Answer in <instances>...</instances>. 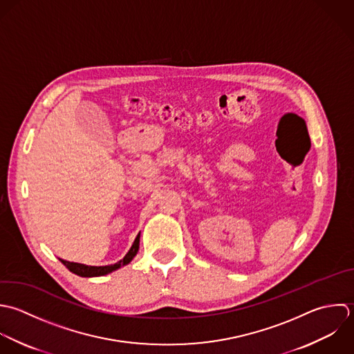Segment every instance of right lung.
Here are the masks:
<instances>
[{
  "label": "right lung",
  "instance_id": "right-lung-1",
  "mask_svg": "<svg viewBox=\"0 0 354 354\" xmlns=\"http://www.w3.org/2000/svg\"><path fill=\"white\" fill-rule=\"evenodd\" d=\"M139 234L136 236L131 250L127 252V255L117 263L114 265H107V266H88V265H82V263H75V262H68V261H63V259H59L71 273L77 274V276H81V277H99V276H104V274H109L117 269H120L121 266H125L128 265L133 258L135 255L138 254L139 251Z\"/></svg>",
  "mask_w": 354,
  "mask_h": 354
}]
</instances>
